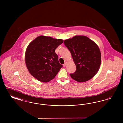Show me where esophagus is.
<instances>
[{
	"label": "esophagus",
	"mask_w": 123,
	"mask_h": 123,
	"mask_svg": "<svg viewBox=\"0 0 123 123\" xmlns=\"http://www.w3.org/2000/svg\"><path fill=\"white\" fill-rule=\"evenodd\" d=\"M66 64H67V62H64V64H63L64 67H65V66H66Z\"/></svg>",
	"instance_id": "34e87169"
}]
</instances>
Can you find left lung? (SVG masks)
Here are the masks:
<instances>
[{
	"label": "left lung",
	"instance_id": "obj_1",
	"mask_svg": "<svg viewBox=\"0 0 123 123\" xmlns=\"http://www.w3.org/2000/svg\"><path fill=\"white\" fill-rule=\"evenodd\" d=\"M76 66L71 77L79 82L91 79L97 73L101 64V53L97 45L83 35L75 36L64 41Z\"/></svg>",
	"mask_w": 123,
	"mask_h": 123
}]
</instances>
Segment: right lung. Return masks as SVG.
Masks as SVG:
<instances>
[{
	"label": "right lung",
	"mask_w": 123,
	"mask_h": 123,
	"mask_svg": "<svg viewBox=\"0 0 123 123\" xmlns=\"http://www.w3.org/2000/svg\"><path fill=\"white\" fill-rule=\"evenodd\" d=\"M64 41L41 35L29 43L25 56L30 74L36 79L47 82L53 79L63 67L58 60L55 49Z\"/></svg>",
	"instance_id": "obj_1"
}]
</instances>
